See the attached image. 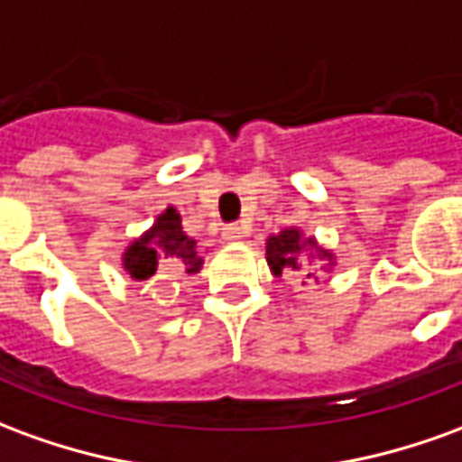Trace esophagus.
<instances>
[{
  "label": "esophagus",
  "instance_id": "esophagus-1",
  "mask_svg": "<svg viewBox=\"0 0 462 462\" xmlns=\"http://www.w3.org/2000/svg\"><path fill=\"white\" fill-rule=\"evenodd\" d=\"M245 235H247V230H245L242 225H227V227L222 230V240L240 242V240H245Z\"/></svg>",
  "mask_w": 462,
  "mask_h": 462
}]
</instances>
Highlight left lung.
<instances>
[{"instance_id": "8db88e82", "label": "left lung", "mask_w": 462, "mask_h": 462, "mask_svg": "<svg viewBox=\"0 0 462 462\" xmlns=\"http://www.w3.org/2000/svg\"><path fill=\"white\" fill-rule=\"evenodd\" d=\"M264 257L273 270V275H300L302 285L305 280H318L312 260H320V270H332L335 254L318 245L315 237H305L298 227H287V230L270 235L264 242Z\"/></svg>"}]
</instances>
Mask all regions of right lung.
Here are the masks:
<instances>
[{"label":"right lung","mask_w":462,"mask_h":462,"mask_svg":"<svg viewBox=\"0 0 462 462\" xmlns=\"http://www.w3.org/2000/svg\"><path fill=\"white\" fill-rule=\"evenodd\" d=\"M198 242L182 230V217L175 208H167L142 237L132 242L122 254V267L132 280H150L164 264L170 273L195 275L202 270Z\"/></svg>","instance_id":"obj_1"}]
</instances>
